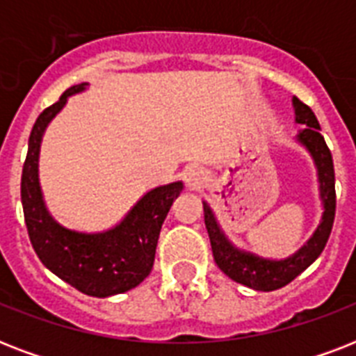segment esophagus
<instances>
[{
	"label": "esophagus",
	"mask_w": 356,
	"mask_h": 356,
	"mask_svg": "<svg viewBox=\"0 0 356 356\" xmlns=\"http://www.w3.org/2000/svg\"><path fill=\"white\" fill-rule=\"evenodd\" d=\"M183 179H184V183H186V186L194 190V188H200L201 184L205 183V173H203L201 168L190 166L184 170Z\"/></svg>",
	"instance_id": "esophagus-1"
}]
</instances>
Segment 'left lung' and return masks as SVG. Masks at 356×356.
<instances>
[{"label":"left lung","instance_id":"left-lung-1","mask_svg":"<svg viewBox=\"0 0 356 356\" xmlns=\"http://www.w3.org/2000/svg\"><path fill=\"white\" fill-rule=\"evenodd\" d=\"M292 105L296 111V123L305 125L298 133L296 140L309 151L314 161L318 183H320V200L323 205L320 225L303 248H299L292 257L281 260L264 259V257L245 251V249H238L229 240L227 234L223 233L222 225L209 203L203 201L205 227L209 238H211L212 254H214L218 268L229 279L240 282L243 286L253 288V290H260V292H271V290L286 286L288 282H292L301 271L307 270L320 257L327 240H329V234H331L334 211H337L332 155L327 147L325 140L320 134V123L312 113V108L307 107L303 102H299L298 97H293Z\"/></svg>","mask_w":356,"mask_h":356}]
</instances>
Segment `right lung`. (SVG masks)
<instances>
[{"mask_svg":"<svg viewBox=\"0 0 356 356\" xmlns=\"http://www.w3.org/2000/svg\"><path fill=\"white\" fill-rule=\"evenodd\" d=\"M81 83L36 118L22 172V205L31 243L42 264L58 279L92 298H108L138 286L151 273L159 234L183 183L162 184L145 192L122 222L102 233H79L60 225L49 214L38 179V156L47 125L70 96L86 90Z\"/></svg>","mask_w":356,"mask_h":356,"instance_id":"1","label":"right lung"}]
</instances>
